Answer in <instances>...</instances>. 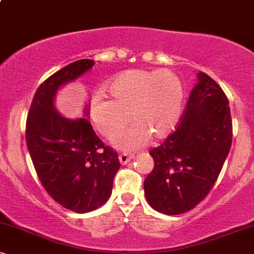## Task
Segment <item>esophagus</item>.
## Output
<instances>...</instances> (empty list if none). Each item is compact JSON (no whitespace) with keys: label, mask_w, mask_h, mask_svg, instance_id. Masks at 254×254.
Segmentation results:
<instances>
[{"label":"esophagus","mask_w":254,"mask_h":254,"mask_svg":"<svg viewBox=\"0 0 254 254\" xmlns=\"http://www.w3.org/2000/svg\"><path fill=\"white\" fill-rule=\"evenodd\" d=\"M133 157H134V155L126 154V152H124V154H120L119 155V161H120L121 164L125 165V164H127V163L129 162Z\"/></svg>","instance_id":"obj_1"}]
</instances>
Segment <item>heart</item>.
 <instances>
[{"instance_id": "heart-1", "label": "heart", "mask_w": 254, "mask_h": 254, "mask_svg": "<svg viewBox=\"0 0 254 254\" xmlns=\"http://www.w3.org/2000/svg\"><path fill=\"white\" fill-rule=\"evenodd\" d=\"M105 91L111 99L96 96L90 106L96 129L104 137L112 138L128 121L134 124L113 138L116 147L133 150L150 136L161 140L175 130L182 114L184 92L182 81L171 70L124 71L111 79Z\"/></svg>"}]
</instances>
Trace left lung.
<instances>
[{"mask_svg":"<svg viewBox=\"0 0 254 254\" xmlns=\"http://www.w3.org/2000/svg\"><path fill=\"white\" fill-rule=\"evenodd\" d=\"M197 79L175 131L149 152L155 165L144 180V194L166 215L186 213L208 195L231 147L227 96L204 72Z\"/></svg>","mask_w":254,"mask_h":254,"instance_id":"8db88e82","label":"left lung"}]
</instances>
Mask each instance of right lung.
<instances>
[{
    "label": "right lung",
    "instance_id": "add662e5",
    "mask_svg": "<svg viewBox=\"0 0 254 254\" xmlns=\"http://www.w3.org/2000/svg\"><path fill=\"white\" fill-rule=\"evenodd\" d=\"M95 62L83 59L65 65L41 83L27 113L25 137L41 185L59 204L75 213L95 210L109 200L120 168L117 151L97 136L86 118L59 114L54 97ZM88 109L85 114L88 116Z\"/></svg>",
    "mask_w": 254,
    "mask_h": 254
}]
</instances>
